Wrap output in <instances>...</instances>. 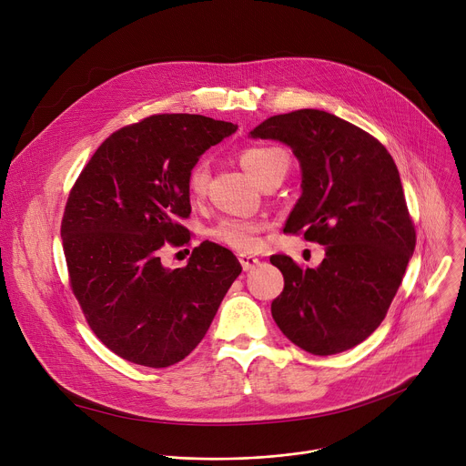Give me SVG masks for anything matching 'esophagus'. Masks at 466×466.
<instances>
[{"mask_svg": "<svg viewBox=\"0 0 466 466\" xmlns=\"http://www.w3.org/2000/svg\"><path fill=\"white\" fill-rule=\"evenodd\" d=\"M238 259L241 263L243 271H252L254 268H258V265H259V259L256 256H250V254H239Z\"/></svg>", "mask_w": 466, "mask_h": 466, "instance_id": "obj_1", "label": "esophagus"}]
</instances>
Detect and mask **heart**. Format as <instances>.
Instances as JSON below:
<instances>
[{"label":"heart","mask_w":466,"mask_h":466,"mask_svg":"<svg viewBox=\"0 0 466 466\" xmlns=\"http://www.w3.org/2000/svg\"><path fill=\"white\" fill-rule=\"evenodd\" d=\"M241 166L247 169V173L258 182L263 184L273 177H284L288 171V157L279 147H250L245 149L239 157ZM210 180V169L207 162H197L186 178L187 195L191 201H198L203 198L208 187ZM263 225L250 219H238V218H225L219 219L216 225L208 228V236L218 241L219 245H225L238 252H250L258 248L261 241Z\"/></svg>","instance_id":"b5f03b06"}]
</instances>
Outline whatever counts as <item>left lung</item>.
Returning <instances> with one entry per match:
<instances>
[{
  "label": "left lung",
  "mask_w": 466,
  "mask_h": 466,
  "mask_svg": "<svg viewBox=\"0 0 466 466\" xmlns=\"http://www.w3.org/2000/svg\"><path fill=\"white\" fill-rule=\"evenodd\" d=\"M250 137L293 149L302 195L284 232L326 245L317 269H304L286 254L271 256L284 275L273 319L309 354L345 352L381 324L415 250L417 232L396 164L369 132L315 108L268 117Z\"/></svg>",
  "instance_id": "left-lung-1"
}]
</instances>
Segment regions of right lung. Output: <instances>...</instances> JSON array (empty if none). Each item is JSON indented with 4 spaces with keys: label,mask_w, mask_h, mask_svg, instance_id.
I'll list each match as a JSON object with an SVG mask.
<instances>
[{
    "label": "right lung",
    "mask_w": 466,
    "mask_h": 466,
    "mask_svg": "<svg viewBox=\"0 0 466 466\" xmlns=\"http://www.w3.org/2000/svg\"><path fill=\"white\" fill-rule=\"evenodd\" d=\"M236 128L198 114L149 116L112 132L70 189L60 225L70 288L97 339L130 363L184 360L241 273L210 241L184 268L160 261L166 243L189 234L180 225L191 212L189 169Z\"/></svg>",
    "instance_id": "obj_1"
}]
</instances>
